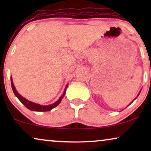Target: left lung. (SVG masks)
Masks as SVG:
<instances>
[{
    "mask_svg": "<svg viewBox=\"0 0 151 151\" xmlns=\"http://www.w3.org/2000/svg\"><path fill=\"white\" fill-rule=\"evenodd\" d=\"M140 92H141V91H139V93H138V95H137V97H138V96H139V93H140ZM136 98H135V99H134V100H133V101H134V100H135ZM132 102H131V103H132Z\"/></svg>",
    "mask_w": 151,
    "mask_h": 151,
    "instance_id": "obj_1",
    "label": "left lung"
}]
</instances>
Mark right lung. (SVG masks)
Listing matches in <instances>:
<instances>
[{
    "instance_id": "obj_1",
    "label": "right lung",
    "mask_w": 151,
    "mask_h": 151,
    "mask_svg": "<svg viewBox=\"0 0 151 151\" xmlns=\"http://www.w3.org/2000/svg\"><path fill=\"white\" fill-rule=\"evenodd\" d=\"M11 84H12V90H13V91H14V95L17 97L18 99L20 101V102H21L22 104H23L24 106L27 107V108L28 109H29V110H31V111H40V112H41V111H42L43 112V111H51V109H53V108H55V106H57L60 103L62 100H63V98H64V96H65V93H66V89H67V88L68 87V84H67V86H65V90H64L63 94L62 95V96L56 101V102H54L52 104L46 105V106H45V105H40L39 104H36V103L31 102V101L27 100L26 98H24L22 96H20V95L18 93L17 91H16L15 86H14V84L13 83V80H12V76H11Z\"/></svg>"
}]
</instances>
